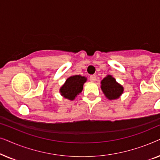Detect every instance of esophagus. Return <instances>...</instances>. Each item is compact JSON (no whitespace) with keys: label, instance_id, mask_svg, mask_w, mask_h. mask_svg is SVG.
<instances>
[{"label":"esophagus","instance_id":"1","mask_svg":"<svg viewBox=\"0 0 160 160\" xmlns=\"http://www.w3.org/2000/svg\"><path fill=\"white\" fill-rule=\"evenodd\" d=\"M89 79H90L91 82H95L96 76L95 75H91L90 76H89Z\"/></svg>","mask_w":160,"mask_h":160}]
</instances>
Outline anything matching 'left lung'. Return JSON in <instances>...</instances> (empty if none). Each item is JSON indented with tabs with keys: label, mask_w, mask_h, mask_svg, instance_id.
I'll return each instance as SVG.
<instances>
[{
	"label": "left lung",
	"mask_w": 160,
	"mask_h": 160,
	"mask_svg": "<svg viewBox=\"0 0 160 160\" xmlns=\"http://www.w3.org/2000/svg\"><path fill=\"white\" fill-rule=\"evenodd\" d=\"M101 89L109 100L117 99L123 92V87L111 76H107L101 82Z\"/></svg>",
	"instance_id": "obj_1"
}]
</instances>
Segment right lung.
<instances>
[{
    "instance_id": "add662e5",
    "label": "right lung",
    "mask_w": 160,
    "mask_h": 160,
    "mask_svg": "<svg viewBox=\"0 0 160 160\" xmlns=\"http://www.w3.org/2000/svg\"><path fill=\"white\" fill-rule=\"evenodd\" d=\"M86 81L87 78L84 76L79 75L71 76L60 88L61 95L69 100H74L76 95L82 92L83 85Z\"/></svg>"
}]
</instances>
